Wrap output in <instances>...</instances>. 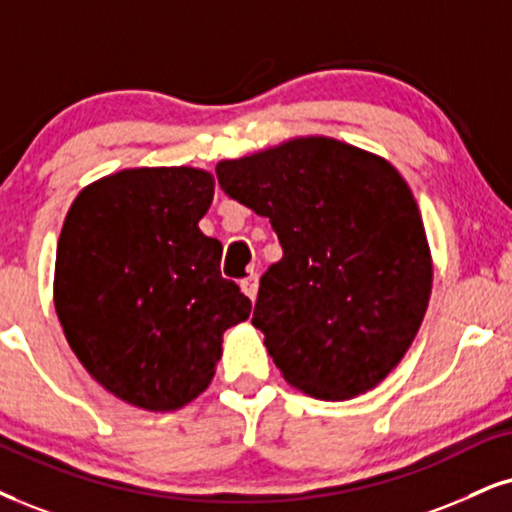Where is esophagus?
<instances>
[{
	"instance_id": "1",
	"label": "esophagus",
	"mask_w": 512,
	"mask_h": 512,
	"mask_svg": "<svg viewBox=\"0 0 512 512\" xmlns=\"http://www.w3.org/2000/svg\"><path fill=\"white\" fill-rule=\"evenodd\" d=\"M239 285H242V292L249 296L251 301H254L256 292H258V273H256V270H249V275H246L244 280L239 282Z\"/></svg>"
}]
</instances>
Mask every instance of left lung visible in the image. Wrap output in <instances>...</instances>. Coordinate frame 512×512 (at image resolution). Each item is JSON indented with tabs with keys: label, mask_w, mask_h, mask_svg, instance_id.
Wrapping results in <instances>:
<instances>
[{
	"label": "left lung",
	"mask_w": 512,
	"mask_h": 512,
	"mask_svg": "<svg viewBox=\"0 0 512 512\" xmlns=\"http://www.w3.org/2000/svg\"><path fill=\"white\" fill-rule=\"evenodd\" d=\"M230 199L270 218L282 258L261 277L254 323L285 380L325 401L375 387L427 311L432 261L406 180L327 137L216 166Z\"/></svg>",
	"instance_id": "left-lung-1"
}]
</instances>
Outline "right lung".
<instances>
[{
	"label": "right lung",
	"mask_w": 512,
	"mask_h": 512,
	"mask_svg": "<svg viewBox=\"0 0 512 512\" xmlns=\"http://www.w3.org/2000/svg\"><path fill=\"white\" fill-rule=\"evenodd\" d=\"M213 178L197 168L121 170L85 187L56 246L54 304L85 370L118 399L175 410L211 382L227 327L251 301L220 275L199 230Z\"/></svg>",
	"instance_id": "1"
}]
</instances>
